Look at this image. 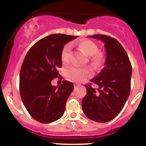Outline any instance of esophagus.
I'll return each instance as SVG.
<instances>
[{"mask_svg": "<svg viewBox=\"0 0 146 146\" xmlns=\"http://www.w3.org/2000/svg\"><path fill=\"white\" fill-rule=\"evenodd\" d=\"M77 86H78V85H75V87H77Z\"/></svg>", "mask_w": 146, "mask_h": 146, "instance_id": "1", "label": "esophagus"}]
</instances>
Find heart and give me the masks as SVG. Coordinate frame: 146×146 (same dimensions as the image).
I'll use <instances>...</instances> for the list:
<instances>
[{"label":"heart","instance_id":"1","mask_svg":"<svg viewBox=\"0 0 146 146\" xmlns=\"http://www.w3.org/2000/svg\"><path fill=\"white\" fill-rule=\"evenodd\" d=\"M79 47L87 56H92L90 59L95 66L99 67L102 64L103 57L100 53H97L98 51V47L95 42L89 40H83L79 42ZM71 48V44H66L62 49L60 58H61L62 62L64 64H66L69 62ZM92 74L93 73L91 68L88 66H84V67L72 66L66 71V75L67 78L72 81L78 82L90 78Z\"/></svg>","mask_w":146,"mask_h":146}]
</instances>
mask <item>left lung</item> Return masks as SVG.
<instances>
[{
    "mask_svg": "<svg viewBox=\"0 0 146 146\" xmlns=\"http://www.w3.org/2000/svg\"><path fill=\"white\" fill-rule=\"evenodd\" d=\"M92 38L104 43V67L90 82L98 88L86 84V95L82 108L90 119L100 123L111 121L121 111L130 92L132 66L125 49L115 38L106 35H94Z\"/></svg>",
    "mask_w": 146,
    "mask_h": 146,
    "instance_id": "1",
    "label": "left lung"
}]
</instances>
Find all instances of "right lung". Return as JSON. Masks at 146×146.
Instances as JSON below:
<instances>
[{"label": "right lung", "instance_id": "right-lung-1", "mask_svg": "<svg viewBox=\"0 0 146 146\" xmlns=\"http://www.w3.org/2000/svg\"><path fill=\"white\" fill-rule=\"evenodd\" d=\"M78 36L51 34L31 46L20 71V92L23 104L36 121L49 123L64 115L66 100L73 91V84L64 81L60 86L51 82L59 78L60 55L65 44Z\"/></svg>", "mask_w": 146, "mask_h": 146}]
</instances>
